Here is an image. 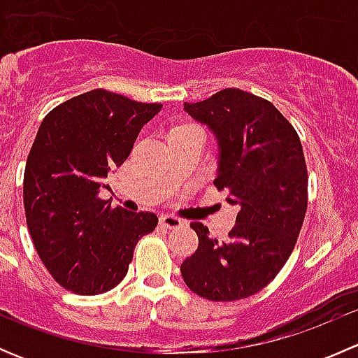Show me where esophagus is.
<instances>
[{"mask_svg":"<svg viewBox=\"0 0 358 358\" xmlns=\"http://www.w3.org/2000/svg\"><path fill=\"white\" fill-rule=\"evenodd\" d=\"M159 222H161V225L164 227V229H178V227L183 225V220L176 218V216H171V215H164L159 218Z\"/></svg>","mask_w":358,"mask_h":358,"instance_id":"esophagus-1","label":"esophagus"}]
</instances>
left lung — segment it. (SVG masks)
<instances>
[{
    "label": "left lung",
    "mask_w": 358,
    "mask_h": 358,
    "mask_svg": "<svg viewBox=\"0 0 358 358\" xmlns=\"http://www.w3.org/2000/svg\"><path fill=\"white\" fill-rule=\"evenodd\" d=\"M183 110L215 136V185L239 211L223 244L190 223L199 248L180 266L182 277L211 301L248 298L280 272L301 230L308 196L301 142L273 103L243 90H222Z\"/></svg>",
    "instance_id": "left-lung-1"
}]
</instances>
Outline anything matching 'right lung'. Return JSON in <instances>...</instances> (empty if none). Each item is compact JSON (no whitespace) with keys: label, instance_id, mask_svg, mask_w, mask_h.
Returning <instances> with one entry per match:
<instances>
[{"label":"right lung","instance_id":"obj_1","mask_svg":"<svg viewBox=\"0 0 358 358\" xmlns=\"http://www.w3.org/2000/svg\"><path fill=\"white\" fill-rule=\"evenodd\" d=\"M162 109L106 90L55 107L38 129L24 173L27 229L53 279L76 294H102L124 279L140 237L157 216L100 199L143 124Z\"/></svg>","mask_w":358,"mask_h":358}]
</instances>
